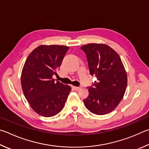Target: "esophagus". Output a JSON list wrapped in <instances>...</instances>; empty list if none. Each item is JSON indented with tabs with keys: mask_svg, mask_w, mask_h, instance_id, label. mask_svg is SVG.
I'll return each instance as SVG.
<instances>
[{
	"mask_svg": "<svg viewBox=\"0 0 149 149\" xmlns=\"http://www.w3.org/2000/svg\"><path fill=\"white\" fill-rule=\"evenodd\" d=\"M72 88L76 91H79L80 89V87H77V86H72Z\"/></svg>",
	"mask_w": 149,
	"mask_h": 149,
	"instance_id": "obj_1",
	"label": "esophagus"
}]
</instances>
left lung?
<instances>
[{
  "instance_id": "left-lung-1",
  "label": "left lung",
  "mask_w": 149,
  "mask_h": 149,
  "mask_svg": "<svg viewBox=\"0 0 149 149\" xmlns=\"http://www.w3.org/2000/svg\"><path fill=\"white\" fill-rule=\"evenodd\" d=\"M81 48L86 55L90 74L97 82L88 88L84 103L91 113L103 115L116 109L126 92L127 78L119 55L104 44H88Z\"/></svg>"
}]
</instances>
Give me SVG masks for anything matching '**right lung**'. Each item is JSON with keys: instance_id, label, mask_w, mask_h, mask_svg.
Instances as JSON below:
<instances>
[{"instance_id": "add662e5", "label": "right lung", "mask_w": 149, "mask_h": 149, "mask_svg": "<svg viewBox=\"0 0 149 149\" xmlns=\"http://www.w3.org/2000/svg\"><path fill=\"white\" fill-rule=\"evenodd\" d=\"M69 47L40 45L28 56L23 67L21 83L31 107L39 115L51 117L61 111L71 88L59 81L54 75L61 66Z\"/></svg>"}]
</instances>
